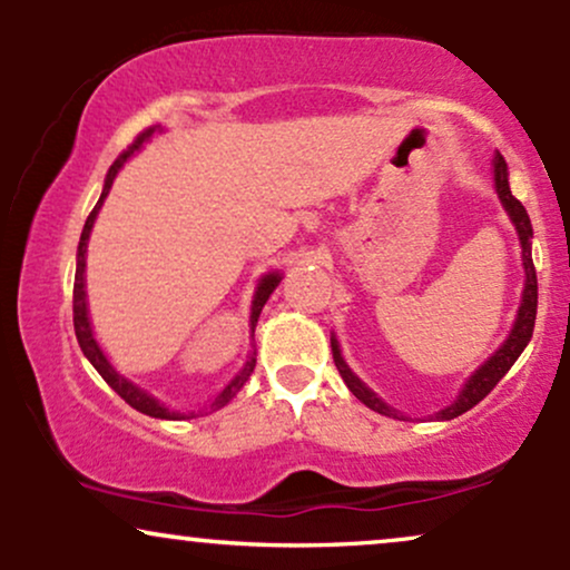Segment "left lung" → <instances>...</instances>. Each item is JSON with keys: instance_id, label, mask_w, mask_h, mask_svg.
Masks as SVG:
<instances>
[{"instance_id": "left-lung-1", "label": "left lung", "mask_w": 570, "mask_h": 570, "mask_svg": "<svg viewBox=\"0 0 570 570\" xmlns=\"http://www.w3.org/2000/svg\"><path fill=\"white\" fill-rule=\"evenodd\" d=\"M493 176H495V189H499V198L503 203V208H507L509 217H512V222H514L517 233H520L522 265H525V289H522V305H520V313H517L512 335H509L507 343H503L501 348L490 356V362H485L480 370L474 372L472 381H469L466 389L461 391V396H458L450 407L436 412V417H440V421H453V417L463 415L466 410H472L474 404H480L482 399H485L490 391L499 385L501 377L507 375L509 367H512V364L517 362V356L525 351L528 340H531V335H533L535 305H539V281H535V267H533V257H531V238H533L531 217H528L525 206H522V203L512 195V189H509V174H507V160H503V155H495ZM332 356H335V367L340 370V375H343L345 385H348L358 402H364L370 410L381 412V415L396 417V412L391 410L385 402H381L375 394H372L367 385L358 381V377L348 370V364H345L343 356H340V348H337L335 340H332Z\"/></svg>"}]
</instances>
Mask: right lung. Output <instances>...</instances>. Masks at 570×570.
<instances>
[{
  "label": "right lung",
  "instance_id": "1",
  "mask_svg": "<svg viewBox=\"0 0 570 570\" xmlns=\"http://www.w3.org/2000/svg\"><path fill=\"white\" fill-rule=\"evenodd\" d=\"M153 134H155V128H147V130H144V134L136 136L134 144H130L128 149H122L120 158H117V160L112 163V166H109V174H107V181H104L101 198H98V203L94 206V212H90L88 219H85V227H82V235H80V246H77L75 299H71V303H75V335H77V343H80V348H82L85 356H88V362L94 364V367L98 370V375H101L104 381H107V383L112 385V389L117 391V396L126 399L130 407L144 412V415H153V417H179V415H174V412H168L166 407H163L160 402H155V399L149 396V394H144L139 385L128 383L126 377L117 375V372L112 370V364L107 362V356H104L101 348H98V345H96L94 332H90V322H88V307H85V248H88L90 227H94L98 208H101L104 198H107V195H109V187H112L115 176H117V171H120V168H122V163H126V160L130 158V155H134L136 149H139L141 144L147 141ZM278 281H281L278 273H271V276H265L263 281H259L257 294H254V303H252V332H254V326H257V318H259V313H263V305L267 303V297H271L273 289H276V286H278ZM254 367H257V353H252V356L246 358L244 370H240L238 375H235V381H233L230 385H227V389L222 391V394H219L217 399H214L212 407H225V404L230 402V399L235 396V391H240V385H244V383L248 381V375H252Z\"/></svg>",
  "mask_w": 570,
  "mask_h": 570
}]
</instances>
